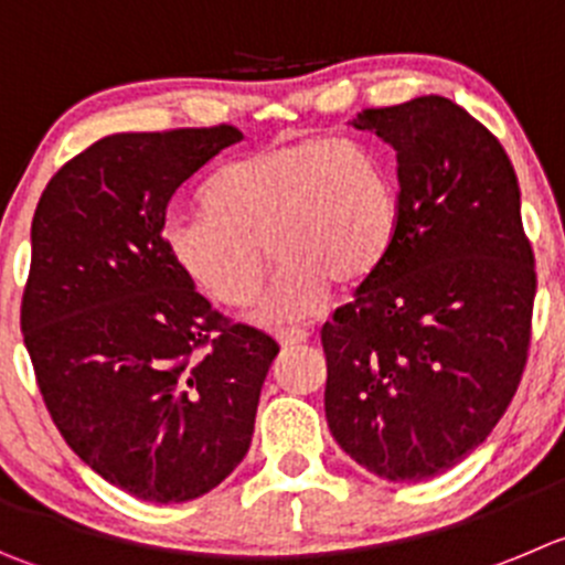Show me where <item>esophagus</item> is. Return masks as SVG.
<instances>
[{"instance_id":"esophagus-1","label":"esophagus","mask_w":565,"mask_h":565,"mask_svg":"<svg viewBox=\"0 0 565 565\" xmlns=\"http://www.w3.org/2000/svg\"><path fill=\"white\" fill-rule=\"evenodd\" d=\"M274 338L279 341V347H299V343H305L310 338L308 330H302V327H282V330H274Z\"/></svg>"}]
</instances>
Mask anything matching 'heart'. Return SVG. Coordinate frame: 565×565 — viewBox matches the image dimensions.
Wrapping results in <instances>:
<instances>
[{"mask_svg": "<svg viewBox=\"0 0 565 565\" xmlns=\"http://www.w3.org/2000/svg\"><path fill=\"white\" fill-rule=\"evenodd\" d=\"M205 211L169 216L160 227L166 255L196 291L241 308L266 277L255 305L266 324L313 316L330 282H366L394 249L399 188L380 152L358 141H279L224 166L202 191Z\"/></svg>", "mask_w": 565, "mask_h": 565, "instance_id": "heart-1", "label": "heart"}]
</instances>
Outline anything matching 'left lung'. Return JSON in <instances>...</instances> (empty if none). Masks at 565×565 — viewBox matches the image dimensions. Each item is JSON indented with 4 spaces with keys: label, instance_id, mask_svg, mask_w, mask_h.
I'll return each instance as SVG.
<instances>
[{
    "label": "left lung",
    "instance_id": "1",
    "mask_svg": "<svg viewBox=\"0 0 565 565\" xmlns=\"http://www.w3.org/2000/svg\"><path fill=\"white\" fill-rule=\"evenodd\" d=\"M352 127L396 149L399 233L321 327L338 447L391 482L458 466L513 402L533 335L535 257L513 163L444 96L369 107Z\"/></svg>",
    "mask_w": 565,
    "mask_h": 565
}]
</instances>
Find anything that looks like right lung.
I'll return each mask as SVG.
<instances>
[{"instance_id":"add662e5","label":"right lung","mask_w":565,"mask_h":565,"mask_svg":"<svg viewBox=\"0 0 565 565\" xmlns=\"http://www.w3.org/2000/svg\"><path fill=\"white\" fill-rule=\"evenodd\" d=\"M241 138L230 125L107 136L32 216L21 332L38 391L68 447L143 502H188L233 475L279 352L211 308L160 238L177 188Z\"/></svg>"}]
</instances>
